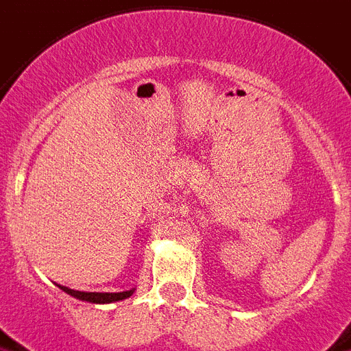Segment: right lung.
I'll return each instance as SVG.
<instances>
[{
  "label": "right lung",
  "mask_w": 351,
  "mask_h": 351,
  "mask_svg": "<svg viewBox=\"0 0 351 351\" xmlns=\"http://www.w3.org/2000/svg\"><path fill=\"white\" fill-rule=\"evenodd\" d=\"M64 292H68L69 296L77 298V300L89 301V303H112V301H120L129 298L134 291H125V292H82V291H73L68 287L59 285Z\"/></svg>",
  "instance_id": "obj_1"
}]
</instances>
